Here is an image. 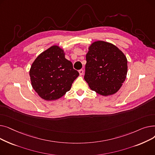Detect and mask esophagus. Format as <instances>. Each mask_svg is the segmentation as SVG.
Listing matches in <instances>:
<instances>
[{
    "label": "esophagus",
    "mask_w": 155,
    "mask_h": 155,
    "mask_svg": "<svg viewBox=\"0 0 155 155\" xmlns=\"http://www.w3.org/2000/svg\"><path fill=\"white\" fill-rule=\"evenodd\" d=\"M78 71H79V74H80V75H82L84 74V70H83L82 69Z\"/></svg>",
    "instance_id": "esophagus-1"
}]
</instances>
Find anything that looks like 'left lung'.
Segmentation results:
<instances>
[{"label":"left lung","instance_id":"obj_1","mask_svg":"<svg viewBox=\"0 0 155 155\" xmlns=\"http://www.w3.org/2000/svg\"><path fill=\"white\" fill-rule=\"evenodd\" d=\"M86 61L84 79L92 91L107 96L119 90L126 78L127 60L117 46L97 41L89 46Z\"/></svg>","mask_w":155,"mask_h":155}]
</instances>
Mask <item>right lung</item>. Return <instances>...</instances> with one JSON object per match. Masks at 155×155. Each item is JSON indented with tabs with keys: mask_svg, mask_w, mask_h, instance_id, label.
<instances>
[{
	"mask_svg": "<svg viewBox=\"0 0 155 155\" xmlns=\"http://www.w3.org/2000/svg\"><path fill=\"white\" fill-rule=\"evenodd\" d=\"M29 75L32 87L38 95L46 101H54L70 90L79 73L65 58L63 49L54 45L35 59Z\"/></svg>",
	"mask_w": 155,
	"mask_h": 155,
	"instance_id": "1",
	"label": "right lung"
}]
</instances>
